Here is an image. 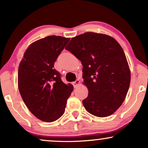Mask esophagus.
Instances as JSON below:
<instances>
[{"mask_svg": "<svg viewBox=\"0 0 148 148\" xmlns=\"http://www.w3.org/2000/svg\"><path fill=\"white\" fill-rule=\"evenodd\" d=\"M79 84H80V81L79 79H77L75 82H73V86H74V87H77L79 85Z\"/></svg>", "mask_w": 148, "mask_h": 148, "instance_id": "1", "label": "esophagus"}]
</instances>
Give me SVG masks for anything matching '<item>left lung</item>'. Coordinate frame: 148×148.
Listing matches in <instances>:
<instances>
[{
  "label": "left lung",
  "instance_id": "1",
  "mask_svg": "<svg viewBox=\"0 0 148 148\" xmlns=\"http://www.w3.org/2000/svg\"><path fill=\"white\" fill-rule=\"evenodd\" d=\"M82 62L88 96L83 104L98 117L112 114L124 102L131 82L126 56L119 42L104 34L86 32L65 48Z\"/></svg>",
  "mask_w": 148,
  "mask_h": 148
}]
</instances>
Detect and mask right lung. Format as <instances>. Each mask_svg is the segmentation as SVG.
I'll return each mask as SVG.
<instances>
[{
    "mask_svg": "<svg viewBox=\"0 0 148 148\" xmlns=\"http://www.w3.org/2000/svg\"><path fill=\"white\" fill-rule=\"evenodd\" d=\"M70 38L50 36L28 46L18 69V88L28 109L40 120L51 123L64 114L73 90L62 82L54 69L58 56Z\"/></svg>",
    "mask_w": 148,
    "mask_h": 148,
    "instance_id": "obj_1",
    "label": "right lung"
}]
</instances>
